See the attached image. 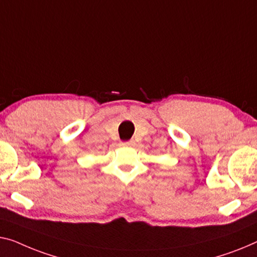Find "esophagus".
Here are the masks:
<instances>
[{
  "label": "esophagus",
  "instance_id": "obj_1",
  "mask_svg": "<svg viewBox=\"0 0 257 257\" xmlns=\"http://www.w3.org/2000/svg\"><path fill=\"white\" fill-rule=\"evenodd\" d=\"M134 144H135V142H134L133 140L125 141V142H123V143H122V145H124V147H132V145H134Z\"/></svg>",
  "mask_w": 257,
  "mask_h": 257
}]
</instances>
